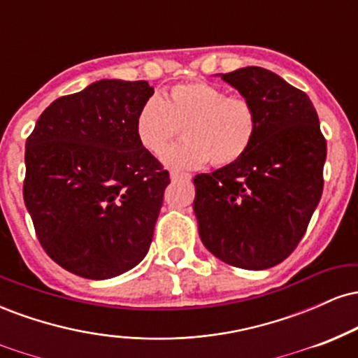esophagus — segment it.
<instances>
[{"instance_id":"esophagus-1","label":"esophagus","mask_w":358,"mask_h":358,"mask_svg":"<svg viewBox=\"0 0 358 358\" xmlns=\"http://www.w3.org/2000/svg\"><path fill=\"white\" fill-rule=\"evenodd\" d=\"M190 178V176L188 175H183V173H178V171H171L170 173V180L173 183H176V182H182V180H188Z\"/></svg>"}]
</instances>
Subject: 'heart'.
<instances>
[{
  "instance_id": "b5f03b06",
  "label": "heart",
  "mask_w": 358,
  "mask_h": 358,
  "mask_svg": "<svg viewBox=\"0 0 358 358\" xmlns=\"http://www.w3.org/2000/svg\"><path fill=\"white\" fill-rule=\"evenodd\" d=\"M183 127L185 141L163 155L176 170H192L213 162L227 166L249 151L257 129V116L248 99L229 96L208 82H188L170 89L165 97L141 104L134 133L148 153L162 155Z\"/></svg>"
}]
</instances>
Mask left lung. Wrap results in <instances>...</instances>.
<instances>
[{"instance_id": "1", "label": "left lung", "mask_w": 358, "mask_h": 358, "mask_svg": "<svg viewBox=\"0 0 358 358\" xmlns=\"http://www.w3.org/2000/svg\"><path fill=\"white\" fill-rule=\"evenodd\" d=\"M217 76L254 106L257 129L239 162L193 178L199 236L227 264L268 269L293 252L318 207L327 141L310 97L278 73Z\"/></svg>"}]
</instances>
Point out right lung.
Here are the masks:
<instances>
[{"label":"right lung","mask_w":358,"mask_h":358,"mask_svg":"<svg viewBox=\"0 0 358 358\" xmlns=\"http://www.w3.org/2000/svg\"><path fill=\"white\" fill-rule=\"evenodd\" d=\"M146 80L102 79L53 101L27 139L23 199L57 264L110 279L145 259L170 175L139 145Z\"/></svg>","instance_id":"1"}]
</instances>
